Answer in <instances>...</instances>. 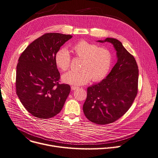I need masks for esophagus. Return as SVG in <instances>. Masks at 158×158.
<instances>
[{"label": "esophagus", "mask_w": 158, "mask_h": 158, "mask_svg": "<svg viewBox=\"0 0 158 158\" xmlns=\"http://www.w3.org/2000/svg\"><path fill=\"white\" fill-rule=\"evenodd\" d=\"M77 88H78V87L73 86H73H71V89H72V90H76V89H77Z\"/></svg>", "instance_id": "esophagus-1"}]
</instances>
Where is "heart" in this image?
I'll use <instances>...</instances> for the list:
<instances>
[{"label": "heart", "instance_id": "obj_1", "mask_svg": "<svg viewBox=\"0 0 158 158\" xmlns=\"http://www.w3.org/2000/svg\"><path fill=\"white\" fill-rule=\"evenodd\" d=\"M72 52L78 58L82 59L79 72L70 71L62 77L63 82L74 85L87 84L91 79L94 82L103 79L109 73L112 64V55L105 47L86 41H80L72 48ZM56 66L62 71L70 67V56L66 49L58 50L55 54Z\"/></svg>", "mask_w": 158, "mask_h": 158}]
</instances>
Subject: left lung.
Instances as JSON below:
<instances>
[{"label": "left lung", "instance_id": "left-lung-1", "mask_svg": "<svg viewBox=\"0 0 158 158\" xmlns=\"http://www.w3.org/2000/svg\"><path fill=\"white\" fill-rule=\"evenodd\" d=\"M98 42L112 44L118 60L105 79L88 88L83 111L89 121L105 125L119 119L132 106L138 92L139 69L120 41L107 38Z\"/></svg>", "mask_w": 158, "mask_h": 158}]
</instances>
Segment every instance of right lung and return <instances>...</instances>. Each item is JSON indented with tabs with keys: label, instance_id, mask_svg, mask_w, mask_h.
<instances>
[{
	"label": "right lung",
	"instance_id": "1",
	"mask_svg": "<svg viewBox=\"0 0 158 158\" xmlns=\"http://www.w3.org/2000/svg\"><path fill=\"white\" fill-rule=\"evenodd\" d=\"M73 36L45 33L27 47L16 68V94L26 110L39 118H50L62 110L70 91L60 84L56 53Z\"/></svg>",
	"mask_w": 158,
	"mask_h": 158
}]
</instances>
